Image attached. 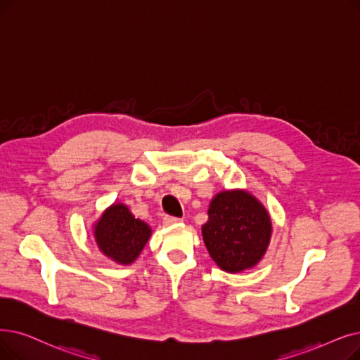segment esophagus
<instances>
[{"label": "esophagus", "mask_w": 360, "mask_h": 360, "mask_svg": "<svg viewBox=\"0 0 360 360\" xmlns=\"http://www.w3.org/2000/svg\"><path fill=\"white\" fill-rule=\"evenodd\" d=\"M179 222H182V219H179V217H174V216H166V217L163 219V224H165V225H167V226H170V225H176V224H179Z\"/></svg>", "instance_id": "esophagus-1"}]
</instances>
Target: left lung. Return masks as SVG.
<instances>
[{"label": "left lung", "instance_id": "1", "mask_svg": "<svg viewBox=\"0 0 360 360\" xmlns=\"http://www.w3.org/2000/svg\"><path fill=\"white\" fill-rule=\"evenodd\" d=\"M201 226L202 241L219 268L237 274L255 268L266 253L272 236L268 210L248 191L217 193Z\"/></svg>", "mask_w": 360, "mask_h": 360}]
</instances>
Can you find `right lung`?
<instances>
[{"instance_id":"add662e5","label":"right lung","mask_w":360,"mask_h":360,"mask_svg":"<svg viewBox=\"0 0 360 360\" xmlns=\"http://www.w3.org/2000/svg\"><path fill=\"white\" fill-rule=\"evenodd\" d=\"M151 228L135 219L128 206L115 202L94 225V238L100 252L119 264H131L143 252Z\"/></svg>"}]
</instances>
